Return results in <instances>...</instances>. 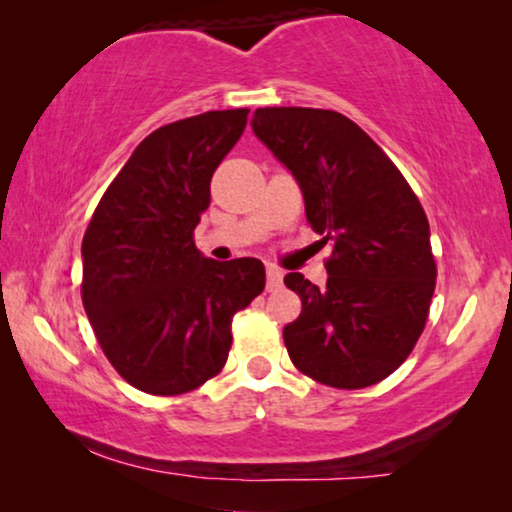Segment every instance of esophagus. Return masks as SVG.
I'll use <instances>...</instances> for the list:
<instances>
[{"mask_svg":"<svg viewBox=\"0 0 512 512\" xmlns=\"http://www.w3.org/2000/svg\"><path fill=\"white\" fill-rule=\"evenodd\" d=\"M265 289L268 291L282 289V270L275 268V265H268V268H265Z\"/></svg>","mask_w":512,"mask_h":512,"instance_id":"34e87169","label":"esophagus"}]
</instances>
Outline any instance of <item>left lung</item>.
<instances>
[{
	"label": "left lung",
	"mask_w": 512,
	"mask_h": 512,
	"mask_svg": "<svg viewBox=\"0 0 512 512\" xmlns=\"http://www.w3.org/2000/svg\"><path fill=\"white\" fill-rule=\"evenodd\" d=\"M251 128L298 179L307 223L333 247L326 286L284 277L303 303L284 326L286 352L326 387H373L408 359L429 317L438 272L422 202L338 111L265 107Z\"/></svg>",
	"instance_id": "8db88e82"
}]
</instances>
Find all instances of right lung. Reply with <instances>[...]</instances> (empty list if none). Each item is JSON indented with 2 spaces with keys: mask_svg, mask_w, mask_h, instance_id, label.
<instances>
[{
  "mask_svg": "<svg viewBox=\"0 0 512 512\" xmlns=\"http://www.w3.org/2000/svg\"><path fill=\"white\" fill-rule=\"evenodd\" d=\"M249 109L207 111L151 132L116 174L83 235L81 298L116 373L151 396L219 375L230 324L265 286L263 263H219L195 247L212 174Z\"/></svg>",
  "mask_w": 512,
  "mask_h": 512,
  "instance_id": "right-lung-1",
  "label": "right lung"
}]
</instances>
